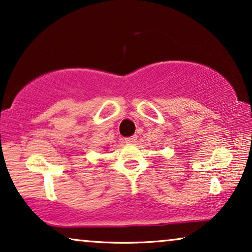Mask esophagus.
I'll return each instance as SVG.
<instances>
[{
	"label": "esophagus",
	"mask_w": 252,
	"mask_h": 252,
	"mask_svg": "<svg viewBox=\"0 0 252 252\" xmlns=\"http://www.w3.org/2000/svg\"><path fill=\"white\" fill-rule=\"evenodd\" d=\"M125 141L127 143H134L136 141V135H133V136H129V137H126Z\"/></svg>",
	"instance_id": "esophagus-1"
}]
</instances>
